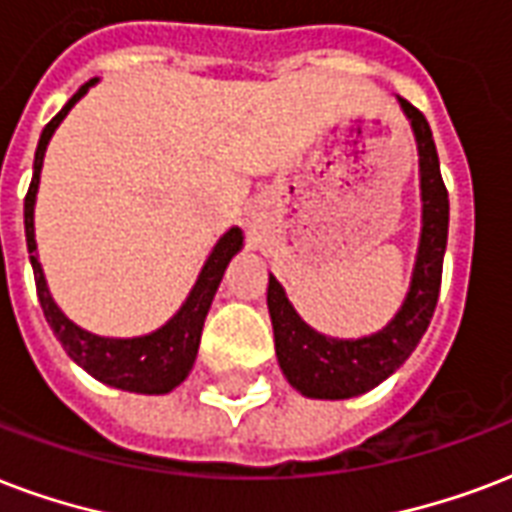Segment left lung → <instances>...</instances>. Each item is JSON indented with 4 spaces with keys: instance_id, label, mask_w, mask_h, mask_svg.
I'll return each instance as SVG.
<instances>
[{
    "instance_id": "left-lung-1",
    "label": "left lung",
    "mask_w": 512,
    "mask_h": 512,
    "mask_svg": "<svg viewBox=\"0 0 512 512\" xmlns=\"http://www.w3.org/2000/svg\"><path fill=\"white\" fill-rule=\"evenodd\" d=\"M397 101L405 117L411 120L419 147L421 236L411 287L395 319L384 330L365 338H330L308 327L292 308L276 276H268V311L279 368L300 395L314 400H346L365 395L392 376L419 346L438 306L448 241V190L440 177L438 150L427 117L405 99Z\"/></svg>"
}]
</instances>
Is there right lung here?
<instances>
[{
    "label": "right lung",
    "instance_id": "right-lung-1",
    "mask_svg": "<svg viewBox=\"0 0 512 512\" xmlns=\"http://www.w3.org/2000/svg\"><path fill=\"white\" fill-rule=\"evenodd\" d=\"M93 83L96 80L85 83L72 99L66 101V107L50 120L48 126L42 128L37 152H34V177H31L29 193L23 201V225H26V247H29V260L31 268H34L39 306L45 311L50 330L56 333L66 354L80 368L88 370L96 381L123 389V392L166 395L174 386L182 384L187 373L193 370L198 343H201V330H204V319L209 314V306H212L214 292L220 287L222 273L233 260V255L244 247V233H241V228H230L214 244L212 255L206 257L204 268L198 273V282L193 284L182 308L155 333L139 335V338H104V335H93L74 325L72 319L56 306V300L48 290V282H45L42 265H39L37 241H34V204H37L39 171H42V158L48 150L50 136L58 128V123L64 120L66 112L83 99Z\"/></svg>",
    "mask_w": 512,
    "mask_h": 512
}]
</instances>
